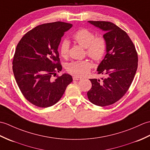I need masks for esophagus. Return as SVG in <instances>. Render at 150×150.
I'll return each mask as SVG.
<instances>
[{"instance_id":"1","label":"esophagus","mask_w":150,"mask_h":150,"mask_svg":"<svg viewBox=\"0 0 150 150\" xmlns=\"http://www.w3.org/2000/svg\"><path fill=\"white\" fill-rule=\"evenodd\" d=\"M82 78L79 77V76H73V80H80Z\"/></svg>"}]
</instances>
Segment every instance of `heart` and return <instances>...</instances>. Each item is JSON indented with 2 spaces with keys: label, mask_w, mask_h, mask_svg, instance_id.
Listing matches in <instances>:
<instances>
[{
  "label": "heart",
  "mask_w": 150,
  "mask_h": 150,
  "mask_svg": "<svg viewBox=\"0 0 150 150\" xmlns=\"http://www.w3.org/2000/svg\"><path fill=\"white\" fill-rule=\"evenodd\" d=\"M76 43L86 49V52L90 58L94 61H99L104 56L106 44L105 39L102 37L95 38L94 33L86 29H79L73 35ZM69 41L65 39L59 45V52L64 58L69 55ZM92 67L91 63L88 60L72 62L67 65V71L72 74L77 76H84L90 72Z\"/></svg>",
  "instance_id": "heart-1"
}]
</instances>
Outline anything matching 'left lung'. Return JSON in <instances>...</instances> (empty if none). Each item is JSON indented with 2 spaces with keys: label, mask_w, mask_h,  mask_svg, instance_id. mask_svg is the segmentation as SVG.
Instances as JSON below:
<instances>
[{
  "label": "left lung",
  "mask_w": 150,
  "mask_h": 150,
  "mask_svg": "<svg viewBox=\"0 0 150 150\" xmlns=\"http://www.w3.org/2000/svg\"><path fill=\"white\" fill-rule=\"evenodd\" d=\"M105 32L106 54L98 67L100 79H90L92 88L87 96L93 104L105 106L119 101L128 91L137 71L138 56L135 47L125 31L110 22L88 21Z\"/></svg>",
  "instance_id": "1"
}]
</instances>
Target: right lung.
I'll return each mask as SVG.
<instances>
[{
    "mask_svg": "<svg viewBox=\"0 0 150 150\" xmlns=\"http://www.w3.org/2000/svg\"><path fill=\"white\" fill-rule=\"evenodd\" d=\"M72 27L62 22L39 25L26 33L16 46L13 61L15 80L25 99L36 106L55 105L72 81L67 73L54 81L51 78L62 71L58 46Z\"/></svg>",
    "mask_w": 150,
    "mask_h": 150,
    "instance_id": "add662e5",
    "label": "right lung"
}]
</instances>
